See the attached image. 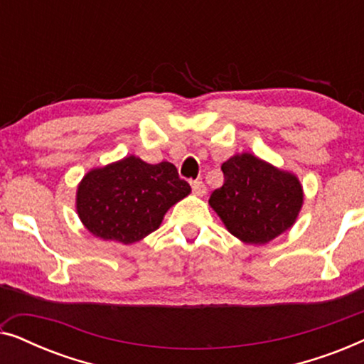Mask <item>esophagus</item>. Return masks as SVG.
Masks as SVG:
<instances>
[{
  "instance_id": "1",
  "label": "esophagus",
  "mask_w": 364,
  "mask_h": 364,
  "mask_svg": "<svg viewBox=\"0 0 364 364\" xmlns=\"http://www.w3.org/2000/svg\"><path fill=\"white\" fill-rule=\"evenodd\" d=\"M192 192L196 193V196H198V197L205 196V192H207L205 183H203L202 181H193L192 182Z\"/></svg>"
}]
</instances>
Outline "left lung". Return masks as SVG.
Returning a JSON list of instances; mask_svg holds the SVG:
<instances>
[{
    "mask_svg": "<svg viewBox=\"0 0 364 364\" xmlns=\"http://www.w3.org/2000/svg\"><path fill=\"white\" fill-rule=\"evenodd\" d=\"M223 186L208 203L233 237L263 245L293 227L303 205L295 173L282 171L252 154H237L222 164Z\"/></svg>",
    "mask_w": 364,
    "mask_h": 364,
    "instance_id": "obj_1",
    "label": "left lung"
}]
</instances>
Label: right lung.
Returning a JSON list of instances; mask_svg holds the SVG:
<instances>
[{
	"label": "right lung",
	"instance_id": "add662e5",
	"mask_svg": "<svg viewBox=\"0 0 364 364\" xmlns=\"http://www.w3.org/2000/svg\"><path fill=\"white\" fill-rule=\"evenodd\" d=\"M188 193L173 164L152 166L129 156L82 177L76 210L94 237L129 245L157 230L168 208Z\"/></svg>",
	"mask_w": 364,
	"mask_h": 364
}]
</instances>
